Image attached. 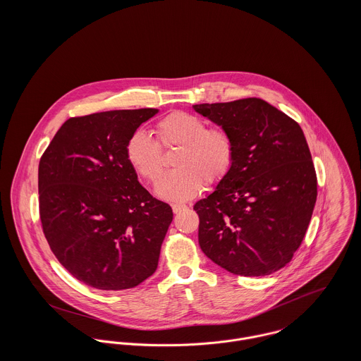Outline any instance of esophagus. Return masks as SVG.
Instances as JSON below:
<instances>
[{"label": "esophagus", "instance_id": "34e87169", "mask_svg": "<svg viewBox=\"0 0 361 361\" xmlns=\"http://www.w3.org/2000/svg\"><path fill=\"white\" fill-rule=\"evenodd\" d=\"M186 206L185 204H172V211L175 212V214H178V212H180L182 209H185Z\"/></svg>", "mask_w": 361, "mask_h": 361}]
</instances>
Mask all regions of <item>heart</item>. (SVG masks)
Masks as SVG:
<instances>
[{
  "label": "heart",
  "mask_w": 361,
  "mask_h": 361,
  "mask_svg": "<svg viewBox=\"0 0 361 361\" xmlns=\"http://www.w3.org/2000/svg\"><path fill=\"white\" fill-rule=\"evenodd\" d=\"M155 130L162 147H179L173 158L176 169L164 175L155 186L158 197L186 202L199 195L204 183L215 186L231 172L235 162V143L225 129L208 128L202 118L176 111L162 118ZM158 143L139 129L129 136L125 147L129 165L149 182H155L162 172V153Z\"/></svg>",
  "instance_id": "b5f03b06"
}]
</instances>
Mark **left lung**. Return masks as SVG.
Here are the masks:
<instances>
[{
  "mask_svg": "<svg viewBox=\"0 0 361 361\" xmlns=\"http://www.w3.org/2000/svg\"><path fill=\"white\" fill-rule=\"evenodd\" d=\"M193 109L235 143L231 172L193 207L203 253L235 275L281 269L302 245L317 200V175L302 128L256 97Z\"/></svg>",
  "mask_w": 361,
  "mask_h": 361,
  "instance_id": "obj_1",
  "label": "left lung"
}]
</instances>
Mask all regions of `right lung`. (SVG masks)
Masks as SVG:
<instances>
[{
    "mask_svg": "<svg viewBox=\"0 0 361 361\" xmlns=\"http://www.w3.org/2000/svg\"><path fill=\"white\" fill-rule=\"evenodd\" d=\"M155 108L69 118L39 164L43 232L56 259L102 290L135 288L157 269L172 208L137 180L125 147Z\"/></svg>",
    "mask_w": 361,
    "mask_h": 361,
    "instance_id": "right-lung-1",
    "label": "right lung"
}]
</instances>
